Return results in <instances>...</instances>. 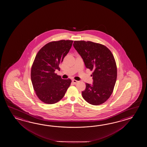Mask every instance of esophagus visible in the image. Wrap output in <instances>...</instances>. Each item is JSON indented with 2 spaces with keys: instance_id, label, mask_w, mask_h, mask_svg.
Returning <instances> with one entry per match:
<instances>
[{
  "instance_id": "obj_1",
  "label": "esophagus",
  "mask_w": 147,
  "mask_h": 147,
  "mask_svg": "<svg viewBox=\"0 0 147 147\" xmlns=\"http://www.w3.org/2000/svg\"><path fill=\"white\" fill-rule=\"evenodd\" d=\"M72 82H73V83L74 84H77L78 82V81L77 80H72Z\"/></svg>"
}]
</instances>
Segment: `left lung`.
<instances>
[{"label":"left lung","instance_id":"obj_1","mask_svg":"<svg viewBox=\"0 0 147 147\" xmlns=\"http://www.w3.org/2000/svg\"><path fill=\"white\" fill-rule=\"evenodd\" d=\"M73 45L86 67L93 71V84L86 83L82 96L91 105H101L111 96L116 84L117 69L113 55L106 46L90 41H74Z\"/></svg>","mask_w":147,"mask_h":147}]
</instances>
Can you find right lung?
I'll use <instances>...</instances> for the list:
<instances>
[{
    "label": "right lung",
    "instance_id": "1",
    "mask_svg": "<svg viewBox=\"0 0 147 147\" xmlns=\"http://www.w3.org/2000/svg\"><path fill=\"white\" fill-rule=\"evenodd\" d=\"M73 40L53 41L38 52L31 68V80L34 92L44 103L54 104L64 97L71 82L63 79L55 71L68 53Z\"/></svg>",
    "mask_w": 147,
    "mask_h": 147
}]
</instances>
